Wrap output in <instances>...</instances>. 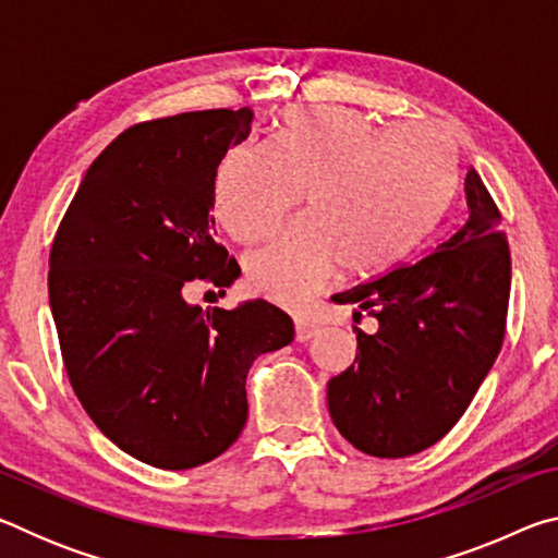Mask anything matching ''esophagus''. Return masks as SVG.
Listing matches in <instances>:
<instances>
[{"mask_svg":"<svg viewBox=\"0 0 558 558\" xmlns=\"http://www.w3.org/2000/svg\"><path fill=\"white\" fill-rule=\"evenodd\" d=\"M315 335H317V325L313 323V319L295 315V339L298 342H307V339Z\"/></svg>","mask_w":558,"mask_h":558,"instance_id":"34e87169","label":"esophagus"}]
</instances>
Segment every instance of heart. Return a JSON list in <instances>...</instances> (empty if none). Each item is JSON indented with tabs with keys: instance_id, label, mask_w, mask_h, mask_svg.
I'll list each match as a JSON object with an SVG mask.
<instances>
[{
	"instance_id": "heart-1",
	"label": "heart",
	"mask_w": 558,
	"mask_h": 558,
	"mask_svg": "<svg viewBox=\"0 0 558 558\" xmlns=\"http://www.w3.org/2000/svg\"><path fill=\"white\" fill-rule=\"evenodd\" d=\"M456 184V145L438 128L403 122L381 132L349 108H290L268 147L226 153L214 214L233 241L253 243L305 192L307 216L245 258L258 295L302 307L337 266L372 276L409 253L446 214Z\"/></svg>"
}]
</instances>
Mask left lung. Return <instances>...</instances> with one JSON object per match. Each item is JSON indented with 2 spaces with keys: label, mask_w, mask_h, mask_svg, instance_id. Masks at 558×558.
Here are the masks:
<instances>
[{
  "label": "left lung",
  "mask_w": 558,
  "mask_h": 558,
  "mask_svg": "<svg viewBox=\"0 0 558 558\" xmlns=\"http://www.w3.org/2000/svg\"><path fill=\"white\" fill-rule=\"evenodd\" d=\"M465 196L468 219L436 251L332 298L379 323L374 335L354 329V364L327 384L337 430L366 456L405 458L438 442L502 349L512 282L502 216L472 167Z\"/></svg>",
  "instance_id": "left-lung-1"
}]
</instances>
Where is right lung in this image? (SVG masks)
Instances as JSON below:
<instances>
[{
  "label": "right lung",
  "mask_w": 558,
  "mask_h": 558,
  "mask_svg": "<svg viewBox=\"0 0 558 558\" xmlns=\"http://www.w3.org/2000/svg\"><path fill=\"white\" fill-rule=\"evenodd\" d=\"M253 112L196 110L128 128L90 165L49 258L61 356L90 421L162 470L204 465L248 418L245 376L295 337L266 300L189 305L194 282L223 288L239 263L214 239V179Z\"/></svg>",
  "instance_id": "add662e5"
}]
</instances>
